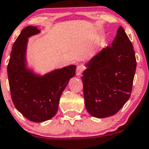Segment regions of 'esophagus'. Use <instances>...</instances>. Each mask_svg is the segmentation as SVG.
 Returning a JSON list of instances; mask_svg holds the SVG:
<instances>
[{
    "label": "esophagus",
    "mask_w": 149,
    "mask_h": 149,
    "mask_svg": "<svg viewBox=\"0 0 149 149\" xmlns=\"http://www.w3.org/2000/svg\"><path fill=\"white\" fill-rule=\"evenodd\" d=\"M85 70V67L82 65H79L77 67V70H76V74L77 76H80L82 74V72L84 71Z\"/></svg>",
    "instance_id": "34e87169"
}]
</instances>
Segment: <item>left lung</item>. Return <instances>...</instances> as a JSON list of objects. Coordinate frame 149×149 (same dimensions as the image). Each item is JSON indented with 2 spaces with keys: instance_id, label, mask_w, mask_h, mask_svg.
<instances>
[{
  "instance_id": "8db88e82",
  "label": "left lung",
  "mask_w": 149,
  "mask_h": 149,
  "mask_svg": "<svg viewBox=\"0 0 149 149\" xmlns=\"http://www.w3.org/2000/svg\"><path fill=\"white\" fill-rule=\"evenodd\" d=\"M85 67L82 80L87 112L98 118L113 116L131 96L136 69L133 47L122 26L111 47L102 49Z\"/></svg>"
}]
</instances>
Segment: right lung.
Segmentation results:
<instances>
[{
	"mask_svg": "<svg viewBox=\"0 0 149 149\" xmlns=\"http://www.w3.org/2000/svg\"><path fill=\"white\" fill-rule=\"evenodd\" d=\"M41 33L36 26H27L13 44L8 65L10 95L15 107L26 118L41 123L52 118L69 81L75 75L74 64L55 69L46 74L36 73L28 66L29 38Z\"/></svg>",
	"mask_w": 149,
	"mask_h": 149,
	"instance_id": "add662e5",
	"label": "right lung"
}]
</instances>
